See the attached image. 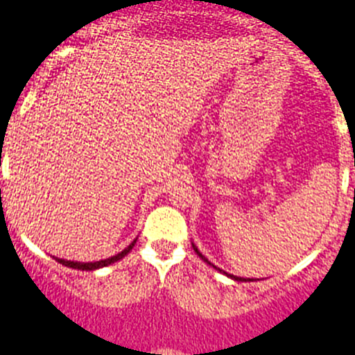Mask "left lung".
I'll return each instance as SVG.
<instances>
[{
  "mask_svg": "<svg viewBox=\"0 0 355 355\" xmlns=\"http://www.w3.org/2000/svg\"><path fill=\"white\" fill-rule=\"evenodd\" d=\"M194 250H196V254H198V256H200V257H201V259H203V261H207V263H208V259H207V257H205V256H203V254H201V252H200V250H198V248H196V247H194ZM208 264H210V263H208ZM230 277H231V278H234V280H243V278H238V277H233V275H230Z\"/></svg>",
  "mask_w": 355,
  "mask_h": 355,
  "instance_id": "1",
  "label": "left lung"
}]
</instances>
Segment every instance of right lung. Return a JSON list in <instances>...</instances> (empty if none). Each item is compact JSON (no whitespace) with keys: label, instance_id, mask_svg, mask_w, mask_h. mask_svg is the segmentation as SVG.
Listing matches in <instances>:
<instances>
[{"label":"right lung","instance_id":"right-lung-1","mask_svg":"<svg viewBox=\"0 0 355 355\" xmlns=\"http://www.w3.org/2000/svg\"><path fill=\"white\" fill-rule=\"evenodd\" d=\"M135 243H137V240L132 241V243L129 245V247H125L124 250H122V252H119L117 256L108 257V259H103V261H96V263H75V261H64V259H58V263L64 264V266H68V268H73V270H82V271L98 270V268L108 266V264H112V263H115V261L122 259V257H124L125 254H128L132 247H135Z\"/></svg>","mask_w":355,"mask_h":355}]
</instances>
